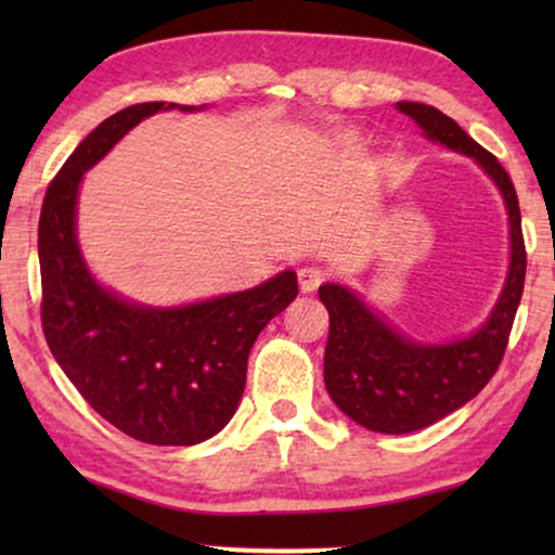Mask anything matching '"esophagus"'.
Segmentation results:
<instances>
[{
    "mask_svg": "<svg viewBox=\"0 0 555 555\" xmlns=\"http://www.w3.org/2000/svg\"><path fill=\"white\" fill-rule=\"evenodd\" d=\"M323 280H325V270L318 268V264H306V268L298 270V283L302 293L318 291V285H321Z\"/></svg>",
    "mask_w": 555,
    "mask_h": 555,
    "instance_id": "esophagus-1",
    "label": "esophagus"
}]
</instances>
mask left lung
Returning <instances> with one entry per match:
<instances>
[{
  "instance_id": "left-lung-1",
  "label": "left lung",
  "mask_w": 555,
  "mask_h": 555,
  "mask_svg": "<svg viewBox=\"0 0 555 555\" xmlns=\"http://www.w3.org/2000/svg\"><path fill=\"white\" fill-rule=\"evenodd\" d=\"M422 128L424 139L480 166L503 196L507 211V275L490 315L467 336L420 340L371 308L353 287L323 283L318 298L331 315L323 378L328 397L348 420L382 435H409L457 412L482 391L503 359L526 280V247L518 194L490 151L469 139L442 111L397 103Z\"/></svg>"
}]
</instances>
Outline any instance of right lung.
<instances>
[{"label": "right lung", "instance_id": "obj_1", "mask_svg": "<svg viewBox=\"0 0 555 555\" xmlns=\"http://www.w3.org/2000/svg\"><path fill=\"white\" fill-rule=\"evenodd\" d=\"M204 108L139 103L105 118L50 184L37 232L52 356L105 422L146 444L189 447L222 431L245 391L249 348L298 295L295 272L283 270L242 293L146 306L111 291L88 268L78 242L86 171L143 118Z\"/></svg>", "mask_w": 555, "mask_h": 555}]
</instances>
